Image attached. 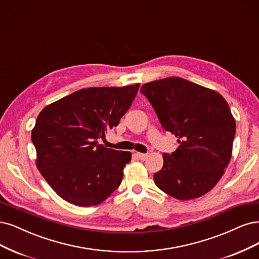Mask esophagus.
<instances>
[{
  "mask_svg": "<svg viewBox=\"0 0 259 259\" xmlns=\"http://www.w3.org/2000/svg\"><path fill=\"white\" fill-rule=\"evenodd\" d=\"M137 156L141 160H146L148 158V154H146V153H137Z\"/></svg>",
  "mask_w": 259,
  "mask_h": 259,
  "instance_id": "34e87169",
  "label": "esophagus"
}]
</instances>
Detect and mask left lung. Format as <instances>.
Returning a JSON list of instances; mask_svg holds the SVG:
<instances>
[{"instance_id": "left-lung-1", "label": "left lung", "mask_w": 259, "mask_h": 259, "mask_svg": "<svg viewBox=\"0 0 259 259\" xmlns=\"http://www.w3.org/2000/svg\"><path fill=\"white\" fill-rule=\"evenodd\" d=\"M165 131L178 137L179 147L164 153V165L154 174L159 190L180 200L200 197L224 175L233 151L236 121L224 97L180 77L141 87Z\"/></svg>"}]
</instances>
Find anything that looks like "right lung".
Returning a JSON list of instances; mask_svg holds the SVG:
<instances>
[{
	"label": "right lung",
	"instance_id": "right-lung-1",
	"mask_svg": "<svg viewBox=\"0 0 259 259\" xmlns=\"http://www.w3.org/2000/svg\"><path fill=\"white\" fill-rule=\"evenodd\" d=\"M139 87L81 89L40 111L31 136L36 166L60 197L91 207L118 189L132 154L106 148L97 139L118 126Z\"/></svg>",
	"mask_w": 259,
	"mask_h": 259
}]
</instances>
